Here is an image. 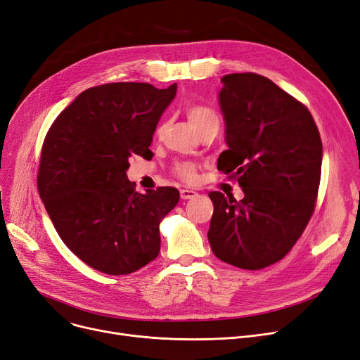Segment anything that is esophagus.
I'll list each match as a JSON object with an SVG mask.
<instances>
[{
	"label": "esophagus",
	"mask_w": 360,
	"mask_h": 360,
	"mask_svg": "<svg viewBox=\"0 0 360 360\" xmlns=\"http://www.w3.org/2000/svg\"><path fill=\"white\" fill-rule=\"evenodd\" d=\"M180 196H181V199H193V198H196L198 196V193L195 192V191H191V189H181L180 191Z\"/></svg>",
	"instance_id": "1"
}]
</instances>
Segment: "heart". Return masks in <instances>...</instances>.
Returning <instances> with one entry per match:
<instances>
[{"label":"heart","mask_w":360,"mask_h":360,"mask_svg":"<svg viewBox=\"0 0 360 360\" xmlns=\"http://www.w3.org/2000/svg\"><path fill=\"white\" fill-rule=\"evenodd\" d=\"M186 113H188V120L192 124V127L195 128L196 133L202 130V128L211 125V124L219 125L217 115H215L210 108L193 105L188 109V112H186ZM160 131H158V133H160ZM176 172H177V176L181 177L183 180L192 181V180H195V176H196V168L191 162H183V164H179L176 167Z\"/></svg>","instance_id":"obj_1"}]
</instances>
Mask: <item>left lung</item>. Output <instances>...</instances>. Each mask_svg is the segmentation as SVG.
Listing matches in <instances>:
<instances>
[{"label": "left lung", "instance_id": "1", "mask_svg": "<svg viewBox=\"0 0 360 360\" xmlns=\"http://www.w3.org/2000/svg\"><path fill=\"white\" fill-rule=\"evenodd\" d=\"M221 84L227 149L217 168L238 179L243 198L208 195V240L221 262L257 270L283 258L306 229L319 189L322 141L307 108L269 78L229 74Z\"/></svg>", "mask_w": 360, "mask_h": 360}]
</instances>
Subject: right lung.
<instances>
[{
  "mask_svg": "<svg viewBox=\"0 0 360 360\" xmlns=\"http://www.w3.org/2000/svg\"><path fill=\"white\" fill-rule=\"evenodd\" d=\"M177 93L146 82H113L82 91L44 140L38 189L65 245L106 275H128L161 250L160 224L180 193H139L127 179L130 158H146L156 125Z\"/></svg>",
  "mask_w": 360,
  "mask_h": 360,
  "instance_id": "1",
  "label": "right lung"
}]
</instances>
